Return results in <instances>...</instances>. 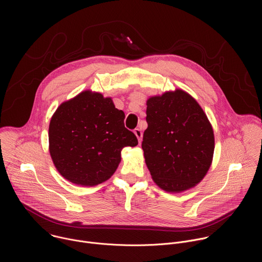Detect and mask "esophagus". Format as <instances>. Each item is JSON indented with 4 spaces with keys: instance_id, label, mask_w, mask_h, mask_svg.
<instances>
[{
    "instance_id": "1",
    "label": "esophagus",
    "mask_w": 262,
    "mask_h": 262,
    "mask_svg": "<svg viewBox=\"0 0 262 262\" xmlns=\"http://www.w3.org/2000/svg\"><path fill=\"white\" fill-rule=\"evenodd\" d=\"M134 133H135V135L137 136V138H138V140H139V143H141V142H142V136H143L142 130H141L140 128H136V129L134 130Z\"/></svg>"
}]
</instances>
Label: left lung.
<instances>
[{
  "mask_svg": "<svg viewBox=\"0 0 262 262\" xmlns=\"http://www.w3.org/2000/svg\"><path fill=\"white\" fill-rule=\"evenodd\" d=\"M142 149L155 182L167 192H182L207 173L214 149L212 127L186 92H166L147 100Z\"/></svg>",
  "mask_w": 262,
  "mask_h": 262,
  "instance_id": "obj_1",
  "label": "left lung"
}]
</instances>
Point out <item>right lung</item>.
<instances>
[{
    "mask_svg": "<svg viewBox=\"0 0 262 262\" xmlns=\"http://www.w3.org/2000/svg\"><path fill=\"white\" fill-rule=\"evenodd\" d=\"M124 117L100 93L85 91L62 103L49 128L50 154L61 175L81 185H96L113 175L122 149L138 145Z\"/></svg>",
    "mask_w": 262,
    "mask_h": 262,
    "instance_id": "1",
    "label": "right lung"
}]
</instances>
